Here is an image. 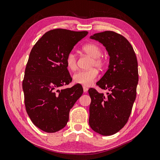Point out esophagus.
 Listing matches in <instances>:
<instances>
[{
	"label": "esophagus",
	"instance_id": "1",
	"mask_svg": "<svg viewBox=\"0 0 160 160\" xmlns=\"http://www.w3.org/2000/svg\"><path fill=\"white\" fill-rule=\"evenodd\" d=\"M83 88L84 93H87V91H88V88H87V87H85V86H83Z\"/></svg>",
	"mask_w": 160,
	"mask_h": 160
}]
</instances>
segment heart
Listing matches in <instances>:
<instances>
[{"instance_id":"1","label":"heart","mask_w":160,"mask_h":160,"mask_svg":"<svg viewBox=\"0 0 160 160\" xmlns=\"http://www.w3.org/2000/svg\"><path fill=\"white\" fill-rule=\"evenodd\" d=\"M82 51L86 55L92 58L90 67L92 69L87 71H80L72 75V79L76 83L89 86L96 80L98 77V71L95 68L102 69L104 67L105 61L101 57L102 54L101 48L95 43H88L82 47ZM65 63L67 69L70 71H75L77 67V58L73 52H69L65 58Z\"/></svg>"}]
</instances>
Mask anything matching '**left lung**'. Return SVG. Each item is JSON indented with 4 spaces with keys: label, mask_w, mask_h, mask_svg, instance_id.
I'll list each match as a JSON object with an SVG mask.
<instances>
[{
    "label": "left lung",
    "mask_w": 160,
    "mask_h": 160,
    "mask_svg": "<svg viewBox=\"0 0 160 160\" xmlns=\"http://www.w3.org/2000/svg\"><path fill=\"white\" fill-rule=\"evenodd\" d=\"M91 38L102 43L110 59L108 71L97 83L107 94L93 88L88 91L91 99L89 123L95 132L111 135L125 126L132 112L139 79L138 60L132 45L120 34L106 31Z\"/></svg>",
    "instance_id": "1"
}]
</instances>
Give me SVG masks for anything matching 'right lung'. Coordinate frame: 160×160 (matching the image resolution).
<instances>
[{
    "label": "right lung",
    "mask_w": 160,
    "mask_h": 160,
    "mask_svg": "<svg viewBox=\"0 0 160 160\" xmlns=\"http://www.w3.org/2000/svg\"><path fill=\"white\" fill-rule=\"evenodd\" d=\"M88 34L55 28L45 33L31 49L22 80L25 105L33 124L45 132L65 126L70 109L83 94L79 84L59 89L72 81L67 55Z\"/></svg>",
    "instance_id": "1"
}]
</instances>
